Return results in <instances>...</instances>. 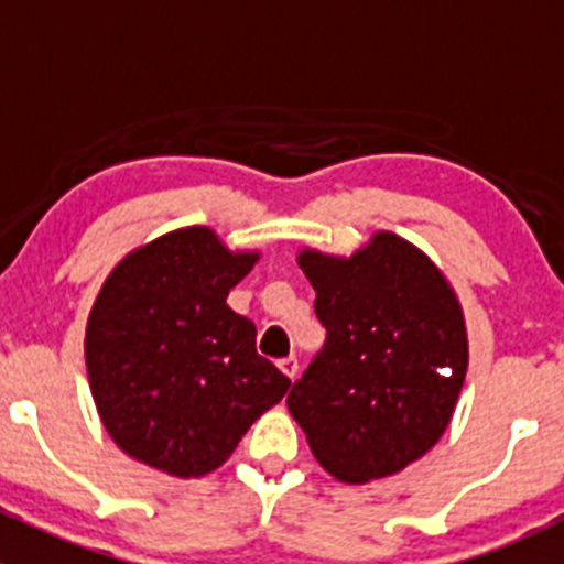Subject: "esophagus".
I'll return each instance as SVG.
<instances>
[{
  "mask_svg": "<svg viewBox=\"0 0 564 564\" xmlns=\"http://www.w3.org/2000/svg\"><path fill=\"white\" fill-rule=\"evenodd\" d=\"M278 368H281V371L286 373L289 379H294V377H297V371H300V362H297V357L289 355V357H283V360H278Z\"/></svg>",
  "mask_w": 564,
  "mask_h": 564,
  "instance_id": "1",
  "label": "esophagus"
}]
</instances>
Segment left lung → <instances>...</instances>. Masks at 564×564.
<instances>
[{
	"mask_svg": "<svg viewBox=\"0 0 564 564\" xmlns=\"http://www.w3.org/2000/svg\"><path fill=\"white\" fill-rule=\"evenodd\" d=\"M297 264L327 340L289 392V412L335 480L395 475L442 440L464 388L469 340L456 292L392 231L351 256L303 248Z\"/></svg>",
	"mask_w": 564,
	"mask_h": 564,
	"instance_id": "1",
	"label": "left lung"
}]
</instances>
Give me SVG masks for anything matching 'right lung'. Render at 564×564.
Segmentation results:
<instances>
[{"mask_svg":"<svg viewBox=\"0 0 564 564\" xmlns=\"http://www.w3.org/2000/svg\"><path fill=\"white\" fill-rule=\"evenodd\" d=\"M259 250H229L185 226L130 250L87 318L89 390L122 453L174 477H204L289 390L256 351V327L226 305Z\"/></svg>","mask_w":564,"mask_h":564,"instance_id":"add662e5","label":"right lung"}]
</instances>
